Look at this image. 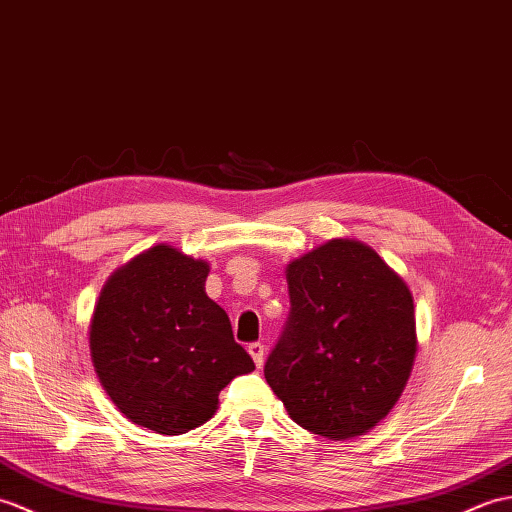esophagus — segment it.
Masks as SVG:
<instances>
[{"label": "esophagus", "instance_id": "obj_1", "mask_svg": "<svg viewBox=\"0 0 512 512\" xmlns=\"http://www.w3.org/2000/svg\"><path fill=\"white\" fill-rule=\"evenodd\" d=\"M247 352H249V355H252L256 368L263 366V361H265V346L263 344H249Z\"/></svg>", "mask_w": 512, "mask_h": 512}]
</instances>
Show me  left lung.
Returning <instances> with one entry per match:
<instances>
[{
  "label": "left lung",
  "instance_id": "left-lung-1",
  "mask_svg": "<svg viewBox=\"0 0 512 512\" xmlns=\"http://www.w3.org/2000/svg\"><path fill=\"white\" fill-rule=\"evenodd\" d=\"M285 276L291 315L265 363L269 388L313 434L363 436L390 414L412 374V291L357 238H331L291 260Z\"/></svg>",
  "mask_w": 512,
  "mask_h": 512
}]
</instances>
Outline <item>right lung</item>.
<instances>
[{
  "label": "right lung",
  "instance_id": "add662e5",
  "mask_svg": "<svg viewBox=\"0 0 512 512\" xmlns=\"http://www.w3.org/2000/svg\"><path fill=\"white\" fill-rule=\"evenodd\" d=\"M210 265L153 245L118 267L89 322L98 381L131 423L179 436L219 410V392L254 361L208 298Z\"/></svg>",
  "mask_w": 512,
  "mask_h": 512
}]
</instances>
